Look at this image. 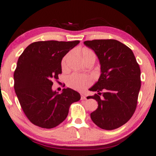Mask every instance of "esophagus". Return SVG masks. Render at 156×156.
Listing matches in <instances>:
<instances>
[{
  "label": "esophagus",
  "mask_w": 156,
  "mask_h": 156,
  "mask_svg": "<svg viewBox=\"0 0 156 156\" xmlns=\"http://www.w3.org/2000/svg\"><path fill=\"white\" fill-rule=\"evenodd\" d=\"M81 100H87V97L84 95L83 94H81Z\"/></svg>",
  "instance_id": "obj_1"
}]
</instances>
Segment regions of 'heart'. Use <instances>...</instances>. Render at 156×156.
Masks as SVG:
<instances>
[{
  "label": "heart",
  "mask_w": 156,
  "mask_h": 156,
  "mask_svg": "<svg viewBox=\"0 0 156 156\" xmlns=\"http://www.w3.org/2000/svg\"><path fill=\"white\" fill-rule=\"evenodd\" d=\"M80 54L83 61L88 59H93L95 61L96 55L92 50L89 48H83L80 51ZM71 57V53H68L64 56L61 62V67L63 69H66L67 67V63ZM90 78L87 75L80 74V73H73L67 78L66 84L69 88L77 90H84L90 84Z\"/></svg>",
  "instance_id": "obj_1"
}]
</instances>
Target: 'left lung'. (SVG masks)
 I'll list each match as a JSON object with an SVG mask.
<instances>
[{
    "label": "left lung",
    "instance_id": "obj_1",
    "mask_svg": "<svg viewBox=\"0 0 156 156\" xmlns=\"http://www.w3.org/2000/svg\"><path fill=\"white\" fill-rule=\"evenodd\" d=\"M84 44L94 50L101 66L98 81L89 96L98 106L90 118L100 128L112 130L124 125L136 108L141 86L140 69L129 48L115 39H95Z\"/></svg>",
    "mask_w": 156,
    "mask_h": 156
}]
</instances>
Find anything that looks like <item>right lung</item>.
Instances as JSON below:
<instances>
[{"mask_svg": "<svg viewBox=\"0 0 156 156\" xmlns=\"http://www.w3.org/2000/svg\"><path fill=\"white\" fill-rule=\"evenodd\" d=\"M80 43L36 41L26 48L14 72V89L22 110L31 123L42 128L55 127L66 119L71 104L80 95L69 88L58 92L52 89V80L62 73L63 56Z\"/></svg>", "mask_w": 156, "mask_h": 156, "instance_id": "add662e5", "label": "right lung"}]
</instances>
